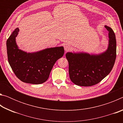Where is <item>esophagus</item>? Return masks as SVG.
<instances>
[{"label": "esophagus", "instance_id": "obj_1", "mask_svg": "<svg viewBox=\"0 0 123 123\" xmlns=\"http://www.w3.org/2000/svg\"><path fill=\"white\" fill-rule=\"evenodd\" d=\"M70 48H71V46H70L69 44H68V43H66V44L64 45V50L66 51H69Z\"/></svg>", "mask_w": 123, "mask_h": 123}]
</instances>
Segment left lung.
<instances>
[{"mask_svg": "<svg viewBox=\"0 0 123 123\" xmlns=\"http://www.w3.org/2000/svg\"><path fill=\"white\" fill-rule=\"evenodd\" d=\"M109 31L107 49L99 54L86 52H68L66 57L69 63V78L74 84L91 86L98 84L113 68L116 59V39L113 31L105 25Z\"/></svg>", "mask_w": 123, "mask_h": 123, "instance_id": "left-lung-1", "label": "left lung"}]
</instances>
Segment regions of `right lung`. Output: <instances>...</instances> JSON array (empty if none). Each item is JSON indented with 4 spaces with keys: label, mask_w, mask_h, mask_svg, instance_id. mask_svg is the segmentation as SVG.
<instances>
[{
    "label": "right lung",
    "mask_w": 123,
    "mask_h": 123,
    "mask_svg": "<svg viewBox=\"0 0 123 123\" xmlns=\"http://www.w3.org/2000/svg\"><path fill=\"white\" fill-rule=\"evenodd\" d=\"M19 29L17 28L6 42L8 61L16 76L25 83L38 85L46 81L54 64L63 56V46L46 48L32 53L20 49L16 38Z\"/></svg>",
    "instance_id": "right-lung-1"
}]
</instances>
